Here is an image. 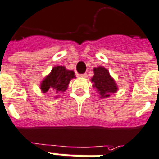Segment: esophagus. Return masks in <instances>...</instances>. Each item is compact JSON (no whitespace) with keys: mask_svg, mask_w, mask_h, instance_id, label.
Masks as SVG:
<instances>
[{"mask_svg":"<svg viewBox=\"0 0 159 159\" xmlns=\"http://www.w3.org/2000/svg\"><path fill=\"white\" fill-rule=\"evenodd\" d=\"M81 78H87V74H83V75H80Z\"/></svg>","mask_w":159,"mask_h":159,"instance_id":"esophagus-1","label":"esophagus"}]
</instances>
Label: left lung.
Returning <instances> with one entry per match:
<instances>
[{
    "mask_svg": "<svg viewBox=\"0 0 159 159\" xmlns=\"http://www.w3.org/2000/svg\"><path fill=\"white\" fill-rule=\"evenodd\" d=\"M94 76L91 78L92 86L99 94L100 98L109 97L110 95L118 91V85L114 79L110 75L109 71L104 67L93 68Z\"/></svg>",
    "mask_w": 159,
    "mask_h": 159,
    "instance_id": "obj_1",
    "label": "left lung"
}]
</instances>
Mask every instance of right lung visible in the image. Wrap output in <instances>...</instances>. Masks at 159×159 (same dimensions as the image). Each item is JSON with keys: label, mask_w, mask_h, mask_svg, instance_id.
<instances>
[{"label": "right lung", "mask_w": 159, "mask_h": 159, "mask_svg": "<svg viewBox=\"0 0 159 159\" xmlns=\"http://www.w3.org/2000/svg\"><path fill=\"white\" fill-rule=\"evenodd\" d=\"M75 72L68 70L64 66H55L49 75H46L40 82V91L46 93L52 91L56 94H61L68 89L69 82L75 79ZM59 95L56 96V98Z\"/></svg>", "instance_id": "add662e5"}]
</instances>
